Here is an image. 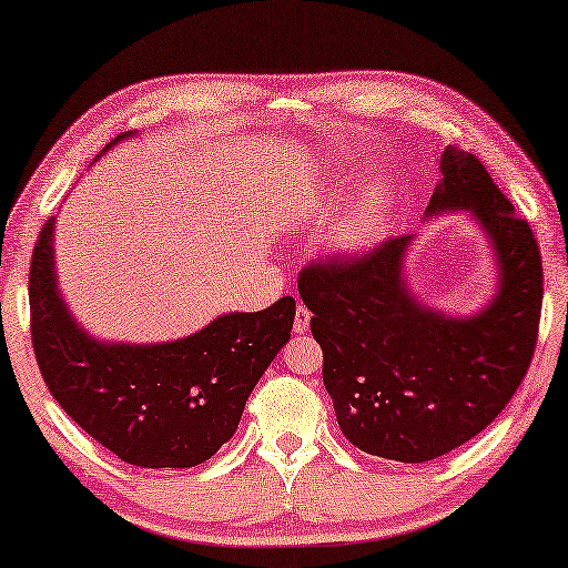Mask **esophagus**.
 <instances>
[{
	"instance_id": "obj_1",
	"label": "esophagus",
	"mask_w": 568,
	"mask_h": 568,
	"mask_svg": "<svg viewBox=\"0 0 568 568\" xmlns=\"http://www.w3.org/2000/svg\"><path fill=\"white\" fill-rule=\"evenodd\" d=\"M310 310L304 307V304H300V307H296V314H294V333L296 335H304L310 329Z\"/></svg>"
}]
</instances>
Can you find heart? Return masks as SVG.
I'll use <instances>...</instances> for the list:
<instances>
[{
	"instance_id": "1",
	"label": "heart",
	"mask_w": 568,
	"mask_h": 568,
	"mask_svg": "<svg viewBox=\"0 0 568 568\" xmlns=\"http://www.w3.org/2000/svg\"><path fill=\"white\" fill-rule=\"evenodd\" d=\"M378 221H381L378 207H375V205L363 207V211L357 213L355 221L347 225L343 233H339V243H343L345 248H361V246H365V243L373 241L375 231H378Z\"/></svg>"
}]
</instances>
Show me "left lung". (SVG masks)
I'll return each instance as SVG.
<instances>
[{"label":"left lung","mask_w":568,"mask_h":568,"mask_svg":"<svg viewBox=\"0 0 568 568\" xmlns=\"http://www.w3.org/2000/svg\"><path fill=\"white\" fill-rule=\"evenodd\" d=\"M439 170L426 213L467 207L495 243L500 292L483 314L418 307L400 278L412 235L310 261L296 276L339 429L383 459L429 462L477 436L526 378L538 339L544 266L528 221L475 154L449 144Z\"/></svg>","instance_id":"8db88e82"}]
</instances>
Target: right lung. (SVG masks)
Instances as JSON below:
<instances>
[{
    "label": "right lung",
    "mask_w": 568,
    "mask_h": 568,
    "mask_svg": "<svg viewBox=\"0 0 568 568\" xmlns=\"http://www.w3.org/2000/svg\"><path fill=\"white\" fill-rule=\"evenodd\" d=\"M52 225L55 217H48L30 261L32 347L52 398L129 465L180 469L211 459L292 337V296L264 312L225 314L168 345L95 343L58 294Z\"/></svg>",
    "instance_id": "1"
}]
</instances>
